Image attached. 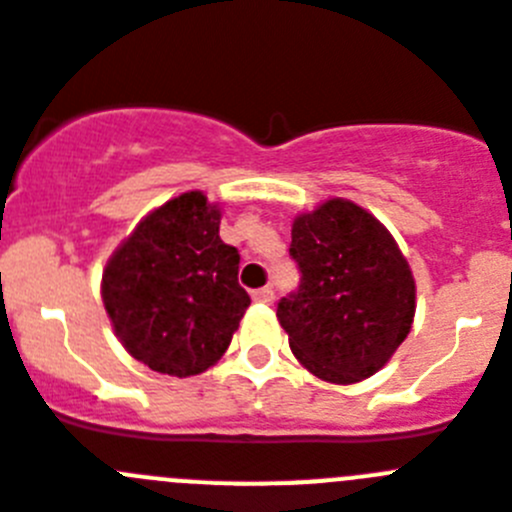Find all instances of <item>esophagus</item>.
<instances>
[{
    "label": "esophagus",
    "mask_w": 512,
    "mask_h": 512,
    "mask_svg": "<svg viewBox=\"0 0 512 512\" xmlns=\"http://www.w3.org/2000/svg\"><path fill=\"white\" fill-rule=\"evenodd\" d=\"M253 302H261V305H271V302H274V289H271V287L256 289V292H253Z\"/></svg>",
    "instance_id": "esophagus-1"
}]
</instances>
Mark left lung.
Returning a JSON list of instances; mask_svg holds the SVG:
<instances>
[{
	"label": "left lung",
	"mask_w": 512,
	"mask_h": 512,
	"mask_svg": "<svg viewBox=\"0 0 512 512\" xmlns=\"http://www.w3.org/2000/svg\"><path fill=\"white\" fill-rule=\"evenodd\" d=\"M300 289L277 318L289 348L323 382L372 377L408 338L415 279L392 233L351 200H325L292 223Z\"/></svg>",
	"instance_id": "left-lung-1"
}]
</instances>
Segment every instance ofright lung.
<instances>
[{
    "mask_svg": "<svg viewBox=\"0 0 512 512\" xmlns=\"http://www.w3.org/2000/svg\"><path fill=\"white\" fill-rule=\"evenodd\" d=\"M220 205L200 189L148 212L102 271L112 330L135 361L171 377L207 372L251 305L238 251L220 241Z\"/></svg>",
    "mask_w": 512,
    "mask_h": 512,
    "instance_id": "1",
    "label": "right lung"
}]
</instances>
